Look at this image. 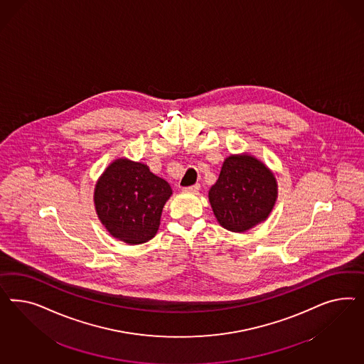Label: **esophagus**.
I'll return each instance as SVG.
<instances>
[{"label": "esophagus", "mask_w": 364, "mask_h": 364, "mask_svg": "<svg viewBox=\"0 0 364 364\" xmlns=\"http://www.w3.org/2000/svg\"><path fill=\"white\" fill-rule=\"evenodd\" d=\"M198 189H200V184H195V186H191V187L183 188V191L188 192V193H198Z\"/></svg>", "instance_id": "34e87169"}]
</instances>
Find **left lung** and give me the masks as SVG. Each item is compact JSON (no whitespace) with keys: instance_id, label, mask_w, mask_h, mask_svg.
I'll use <instances>...</instances> for the list:
<instances>
[{"instance_id":"1","label":"left lung","mask_w":364,"mask_h":364,"mask_svg":"<svg viewBox=\"0 0 364 364\" xmlns=\"http://www.w3.org/2000/svg\"><path fill=\"white\" fill-rule=\"evenodd\" d=\"M223 228L245 232L264 221L275 205L277 181L268 166L248 154H231L208 192Z\"/></svg>"}]
</instances>
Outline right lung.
Listing matches in <instances>:
<instances>
[{"label": "right lung", "mask_w": 364, "mask_h": 364, "mask_svg": "<svg viewBox=\"0 0 364 364\" xmlns=\"http://www.w3.org/2000/svg\"><path fill=\"white\" fill-rule=\"evenodd\" d=\"M172 189L148 166L117 159L104 171L95 188V207L110 235L128 244L154 237Z\"/></svg>", "instance_id": "add662e5"}]
</instances>
